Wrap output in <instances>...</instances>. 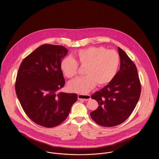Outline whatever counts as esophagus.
<instances>
[{
	"label": "esophagus",
	"mask_w": 159,
	"mask_h": 159,
	"mask_svg": "<svg viewBox=\"0 0 159 159\" xmlns=\"http://www.w3.org/2000/svg\"><path fill=\"white\" fill-rule=\"evenodd\" d=\"M78 98L79 100H83L84 101H89L91 99V96L89 94H78Z\"/></svg>",
	"instance_id": "34e87169"
}]
</instances>
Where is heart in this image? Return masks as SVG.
<instances>
[{
	"instance_id": "b5f03b06",
	"label": "heart",
	"mask_w": 159,
	"mask_h": 159,
	"mask_svg": "<svg viewBox=\"0 0 159 159\" xmlns=\"http://www.w3.org/2000/svg\"><path fill=\"white\" fill-rule=\"evenodd\" d=\"M75 60L67 57L63 59L60 69L64 75L72 78L77 74L78 63L85 66V76L70 81L67 85L71 92L85 94L98 84L103 86L109 83L117 73L120 64V57L116 51L107 50L102 47H91L78 51Z\"/></svg>"
}]
</instances>
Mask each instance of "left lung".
<instances>
[{"instance_id":"1","label":"left lung","mask_w":159,"mask_h":159,"mask_svg":"<svg viewBox=\"0 0 159 159\" xmlns=\"http://www.w3.org/2000/svg\"><path fill=\"white\" fill-rule=\"evenodd\" d=\"M120 58V70L112 80L92 99L99 107L90 112L92 119L104 127H112L125 121L132 113L141 94V83L138 70L125 52L118 48Z\"/></svg>"}]
</instances>
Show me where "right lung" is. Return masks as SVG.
I'll list each match as a JSON object with an SVG mask.
<instances>
[{"instance_id": "obj_1", "label": "right lung", "mask_w": 159, "mask_h": 159, "mask_svg": "<svg viewBox=\"0 0 159 159\" xmlns=\"http://www.w3.org/2000/svg\"><path fill=\"white\" fill-rule=\"evenodd\" d=\"M68 52L61 45L44 44L21 62L16 92L27 116L35 123L50 128L61 123L78 99L75 93L57 92L65 81L60 69Z\"/></svg>"}]
</instances>
